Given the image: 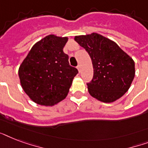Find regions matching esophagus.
<instances>
[{"instance_id":"1","label":"esophagus","mask_w":148,"mask_h":148,"mask_svg":"<svg viewBox=\"0 0 148 148\" xmlns=\"http://www.w3.org/2000/svg\"><path fill=\"white\" fill-rule=\"evenodd\" d=\"M77 68L78 69L79 72H81V65H80V64L77 65Z\"/></svg>"}]
</instances>
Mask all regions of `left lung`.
I'll return each mask as SVG.
<instances>
[{
    "label": "left lung",
    "instance_id": "8db88e82",
    "mask_svg": "<svg viewBox=\"0 0 148 148\" xmlns=\"http://www.w3.org/2000/svg\"><path fill=\"white\" fill-rule=\"evenodd\" d=\"M74 40L86 50L92 61L94 76L87 83L90 95L105 103L122 97L134 77L133 59L116 43L98 34L76 36Z\"/></svg>",
    "mask_w": 148,
    "mask_h": 148
}]
</instances>
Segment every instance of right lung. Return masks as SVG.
Listing matches in <instances>:
<instances>
[{"label": "right lung", "instance_id": "obj_1", "mask_svg": "<svg viewBox=\"0 0 148 148\" xmlns=\"http://www.w3.org/2000/svg\"><path fill=\"white\" fill-rule=\"evenodd\" d=\"M67 38L51 34L36 43L19 67L21 84L35 103L52 106L67 97L78 73L63 48Z\"/></svg>", "mask_w": 148, "mask_h": 148}]
</instances>
